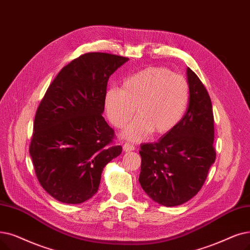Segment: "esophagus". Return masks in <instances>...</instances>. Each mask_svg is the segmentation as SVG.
Segmentation results:
<instances>
[{"label": "esophagus", "mask_w": 250, "mask_h": 250, "mask_svg": "<svg viewBox=\"0 0 250 250\" xmlns=\"http://www.w3.org/2000/svg\"><path fill=\"white\" fill-rule=\"evenodd\" d=\"M123 148H124L125 152H131V151L135 150V147L132 144H128V143H125Z\"/></svg>", "instance_id": "34e87169"}]
</instances>
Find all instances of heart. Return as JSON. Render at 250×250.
<instances>
[{"label":"heart","mask_w":250,"mask_h":250,"mask_svg":"<svg viewBox=\"0 0 250 250\" xmlns=\"http://www.w3.org/2000/svg\"><path fill=\"white\" fill-rule=\"evenodd\" d=\"M189 100V84L181 74L166 67H148L127 78L123 89L111 88L104 97L106 115L110 124L124 127L136 112L139 116L122 137L141 142L152 132L168 134L180 123Z\"/></svg>","instance_id":"obj_1"}]
</instances>
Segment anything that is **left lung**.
Here are the masks:
<instances>
[{
	"label": "left lung",
	"mask_w": 250,
	"mask_h": 250,
	"mask_svg": "<svg viewBox=\"0 0 250 250\" xmlns=\"http://www.w3.org/2000/svg\"><path fill=\"white\" fill-rule=\"evenodd\" d=\"M188 109L168 134L141 145L139 182L148 196L165 206L187 202L202 188L215 160L210 97L199 78L187 68Z\"/></svg>",
	"instance_id": "8db88e82"
}]
</instances>
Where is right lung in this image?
Masks as SVG:
<instances>
[{
    "instance_id": "add662e5",
    "label": "right lung",
    "mask_w": 250,
    "mask_h": 250,
    "mask_svg": "<svg viewBox=\"0 0 250 250\" xmlns=\"http://www.w3.org/2000/svg\"><path fill=\"white\" fill-rule=\"evenodd\" d=\"M127 60L85 53L60 70L40 103L29 154L41 186L60 202L93 197L103 168L122 153L102 113L108 80Z\"/></svg>"
}]
</instances>
